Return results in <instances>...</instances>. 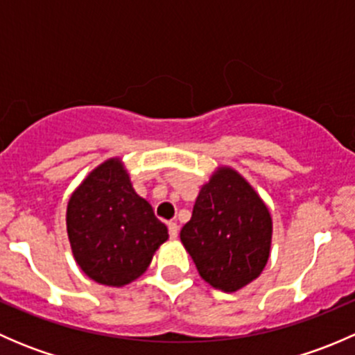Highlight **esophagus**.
<instances>
[{
	"label": "esophagus",
	"mask_w": 355,
	"mask_h": 355,
	"mask_svg": "<svg viewBox=\"0 0 355 355\" xmlns=\"http://www.w3.org/2000/svg\"><path fill=\"white\" fill-rule=\"evenodd\" d=\"M168 234H170V239L178 237V225L175 223V221H170V223H168Z\"/></svg>",
	"instance_id": "34e87169"
}]
</instances>
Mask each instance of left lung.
<instances>
[{"label": "left lung", "mask_w": 355, "mask_h": 355, "mask_svg": "<svg viewBox=\"0 0 355 355\" xmlns=\"http://www.w3.org/2000/svg\"><path fill=\"white\" fill-rule=\"evenodd\" d=\"M266 204L232 168H220L200 189L180 241L202 280L237 292L264 270L271 247Z\"/></svg>", "instance_id": "1"}]
</instances>
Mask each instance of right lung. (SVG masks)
Returning a JSON list of instances; mask_svg holds the SVG:
<instances>
[{
    "instance_id": "obj_1",
    "label": "right lung",
    "mask_w": 355,
    "mask_h": 355,
    "mask_svg": "<svg viewBox=\"0 0 355 355\" xmlns=\"http://www.w3.org/2000/svg\"><path fill=\"white\" fill-rule=\"evenodd\" d=\"M67 232L80 270L101 285L123 287L148 270L168 228L135 194L118 159L99 164L71 194Z\"/></svg>"
}]
</instances>
